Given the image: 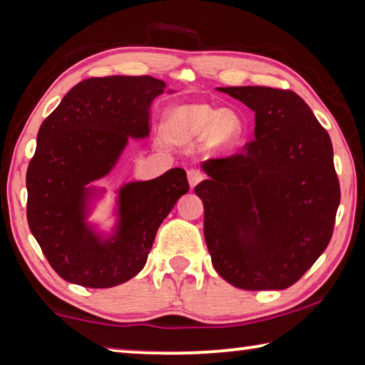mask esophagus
I'll use <instances>...</instances> for the list:
<instances>
[{
  "label": "esophagus",
  "mask_w": 365,
  "mask_h": 365,
  "mask_svg": "<svg viewBox=\"0 0 365 365\" xmlns=\"http://www.w3.org/2000/svg\"><path fill=\"white\" fill-rule=\"evenodd\" d=\"M202 173H200L199 170H189L187 171V181H189V186H191V189H194L197 184L202 181Z\"/></svg>",
  "instance_id": "obj_1"
}]
</instances>
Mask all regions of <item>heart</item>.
I'll list each match as a JSON object with an SVG mask.
<instances>
[{"instance_id": "heart-1", "label": "heart", "mask_w": 365, "mask_h": 365, "mask_svg": "<svg viewBox=\"0 0 365 365\" xmlns=\"http://www.w3.org/2000/svg\"><path fill=\"white\" fill-rule=\"evenodd\" d=\"M165 131L174 140L210 136L217 148H230L244 133V120L234 108L217 110L204 103L181 105L166 113Z\"/></svg>"}]
</instances>
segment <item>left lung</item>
Returning <instances> with one entry per match:
<instances>
[{"instance_id": "1", "label": "left lung", "mask_w": 365, "mask_h": 365, "mask_svg": "<svg viewBox=\"0 0 365 365\" xmlns=\"http://www.w3.org/2000/svg\"><path fill=\"white\" fill-rule=\"evenodd\" d=\"M255 112L242 155L202 163L209 179L194 192L204 204L212 265L242 289H284L329 244L341 191L327 131L292 91L219 87Z\"/></svg>"}]
</instances>
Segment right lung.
<instances>
[{
  "mask_svg": "<svg viewBox=\"0 0 365 365\" xmlns=\"http://www.w3.org/2000/svg\"><path fill=\"white\" fill-rule=\"evenodd\" d=\"M165 88L148 76L92 77L42 121L26 174L28 224L66 282L110 288L138 274L161 222L189 191L186 171L173 168L150 181L121 184L110 232L88 220L107 192L92 182L112 173L130 138L150 136L148 110Z\"/></svg>",
  "mask_w": 365,
  "mask_h": 365,
  "instance_id": "add662e5",
  "label": "right lung"
}]
</instances>
